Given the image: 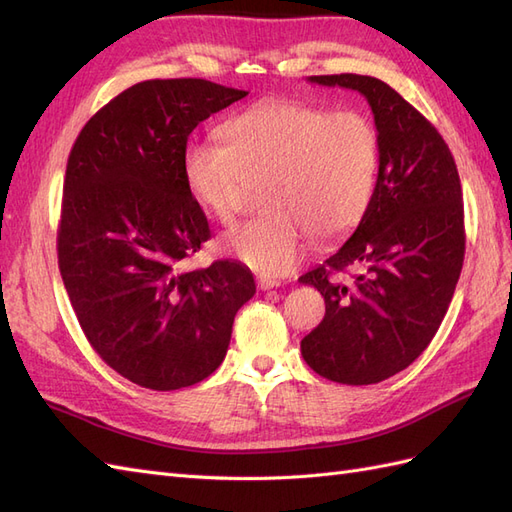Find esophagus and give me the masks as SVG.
<instances>
[{
  "instance_id": "34e87169",
  "label": "esophagus",
  "mask_w": 512,
  "mask_h": 512,
  "mask_svg": "<svg viewBox=\"0 0 512 512\" xmlns=\"http://www.w3.org/2000/svg\"><path fill=\"white\" fill-rule=\"evenodd\" d=\"M256 284L260 290H271V288H277L280 286V280H273V277H267V275H260L256 277Z\"/></svg>"
}]
</instances>
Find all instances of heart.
I'll return each instance as SVG.
<instances>
[{"mask_svg":"<svg viewBox=\"0 0 512 512\" xmlns=\"http://www.w3.org/2000/svg\"><path fill=\"white\" fill-rule=\"evenodd\" d=\"M224 143L198 138L183 151V179L220 224L265 183L260 218L222 237L224 252L262 275H284L305 256V235L333 241L363 220L380 173V138L365 115L269 100L232 115Z\"/></svg>","mask_w":512,"mask_h":512,"instance_id":"heart-1","label":"heart"}]
</instances>
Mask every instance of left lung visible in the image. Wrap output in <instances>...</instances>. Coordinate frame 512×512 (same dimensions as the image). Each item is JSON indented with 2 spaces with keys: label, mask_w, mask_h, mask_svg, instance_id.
<instances>
[{
  "label": "left lung",
  "mask_w": 512,
  "mask_h": 512,
  "mask_svg": "<svg viewBox=\"0 0 512 512\" xmlns=\"http://www.w3.org/2000/svg\"><path fill=\"white\" fill-rule=\"evenodd\" d=\"M365 96L380 138V173L363 220L339 250L299 277L327 314L303 337L305 363L342 384L406 369L438 333L466 252L461 183L438 130L374 76H309ZM354 268L352 281L338 277Z\"/></svg>",
  "instance_id": "1"
}]
</instances>
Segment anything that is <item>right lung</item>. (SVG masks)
<instances>
[{
	"label": "right lung",
	"instance_id": "1",
	"mask_svg": "<svg viewBox=\"0 0 512 512\" xmlns=\"http://www.w3.org/2000/svg\"><path fill=\"white\" fill-rule=\"evenodd\" d=\"M245 96L205 79L136 83L85 123L70 151L61 280L100 359L145 389L211 376L256 292L252 271L235 260L183 269L211 237L183 179L188 136Z\"/></svg>",
	"mask_w": 512,
	"mask_h": 512
}]
</instances>
